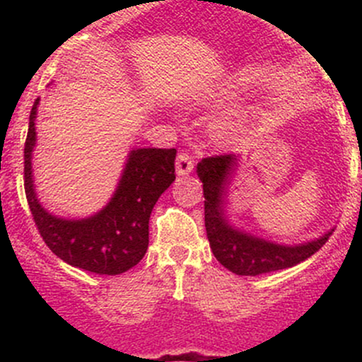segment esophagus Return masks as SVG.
<instances>
[{"label": "esophagus", "instance_id": "34e87169", "mask_svg": "<svg viewBox=\"0 0 362 362\" xmlns=\"http://www.w3.org/2000/svg\"><path fill=\"white\" fill-rule=\"evenodd\" d=\"M192 170H194L192 158L187 155V153H180V155L177 156V161H175L177 175H189Z\"/></svg>", "mask_w": 362, "mask_h": 362}]
</instances>
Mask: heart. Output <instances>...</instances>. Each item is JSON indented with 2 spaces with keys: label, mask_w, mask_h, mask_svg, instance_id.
<instances>
[{
  "label": "heart",
  "mask_w": 362,
  "mask_h": 362,
  "mask_svg": "<svg viewBox=\"0 0 362 362\" xmlns=\"http://www.w3.org/2000/svg\"><path fill=\"white\" fill-rule=\"evenodd\" d=\"M242 91L238 85H228L224 88H218L216 93H211L209 98L213 102H228L235 100L238 97V93ZM248 120L245 117H230L224 119L219 122L218 126V136L223 141H236L243 136V132L247 131Z\"/></svg>",
  "instance_id": "obj_1"
}]
</instances>
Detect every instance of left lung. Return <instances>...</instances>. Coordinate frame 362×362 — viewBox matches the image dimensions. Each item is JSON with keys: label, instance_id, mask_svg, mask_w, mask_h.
Wrapping results in <instances>:
<instances>
[{"label": "left lung", "instance_id": "obj_1", "mask_svg": "<svg viewBox=\"0 0 362 362\" xmlns=\"http://www.w3.org/2000/svg\"><path fill=\"white\" fill-rule=\"evenodd\" d=\"M240 156L204 158L197 165V177L204 190V221L211 250L218 262L236 276H260L293 267L325 245L332 228L305 243L284 245L240 230L228 218V195Z\"/></svg>", "mask_w": 362, "mask_h": 362}]
</instances>
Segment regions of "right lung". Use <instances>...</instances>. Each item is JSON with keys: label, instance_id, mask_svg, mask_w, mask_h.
Here are the masks:
<instances>
[{"label": "right lung", "instance_id": "add662e5", "mask_svg": "<svg viewBox=\"0 0 362 362\" xmlns=\"http://www.w3.org/2000/svg\"><path fill=\"white\" fill-rule=\"evenodd\" d=\"M37 98L25 141V194L34 221L47 247L73 267L117 276L139 264L148 250L149 216L160 195L175 180L177 149L132 148L114 194L95 214L66 219L40 204L34 184L32 155L37 132Z\"/></svg>", "mask_w": 362, "mask_h": 362}]
</instances>
